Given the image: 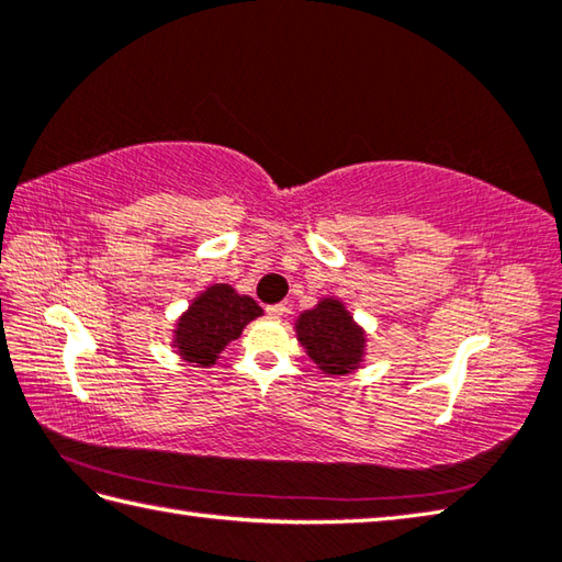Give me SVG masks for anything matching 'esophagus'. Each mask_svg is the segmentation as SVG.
Wrapping results in <instances>:
<instances>
[{"instance_id":"esophagus-1","label":"esophagus","mask_w":562,"mask_h":562,"mask_svg":"<svg viewBox=\"0 0 562 562\" xmlns=\"http://www.w3.org/2000/svg\"><path fill=\"white\" fill-rule=\"evenodd\" d=\"M266 312H268L270 318H282L284 314H288V306H284V304H270Z\"/></svg>"}]
</instances>
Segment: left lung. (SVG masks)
Here are the masks:
<instances>
[{
    "label": "left lung",
    "mask_w": 562,
    "mask_h": 562,
    "mask_svg": "<svg viewBox=\"0 0 562 562\" xmlns=\"http://www.w3.org/2000/svg\"><path fill=\"white\" fill-rule=\"evenodd\" d=\"M296 338L326 375L353 372L366 356V334L348 314L344 302L326 300L296 318Z\"/></svg>",
    "instance_id": "8db88e82"
}]
</instances>
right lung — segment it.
Returning a JSON list of instances; mask_svg holds the SVG:
<instances>
[{
	"mask_svg": "<svg viewBox=\"0 0 562 562\" xmlns=\"http://www.w3.org/2000/svg\"><path fill=\"white\" fill-rule=\"evenodd\" d=\"M260 314L256 300L238 294L231 284H212L194 296L190 310L180 316L172 344L182 360L209 368L231 340L240 336L246 324Z\"/></svg>",
	"mask_w": 562,
	"mask_h": 562,
	"instance_id": "right-lung-1",
	"label": "right lung"
}]
</instances>
